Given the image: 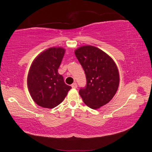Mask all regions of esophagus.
<instances>
[{
	"mask_svg": "<svg viewBox=\"0 0 152 152\" xmlns=\"http://www.w3.org/2000/svg\"><path fill=\"white\" fill-rule=\"evenodd\" d=\"M71 86L73 88H77V86H77V84L76 83V82H74V83H73L72 84V86Z\"/></svg>",
	"mask_w": 152,
	"mask_h": 152,
	"instance_id": "34e87169",
	"label": "esophagus"
}]
</instances>
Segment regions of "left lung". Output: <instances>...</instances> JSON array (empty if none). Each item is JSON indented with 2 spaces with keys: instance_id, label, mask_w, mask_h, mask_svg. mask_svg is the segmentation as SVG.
<instances>
[{
  "instance_id": "left-lung-1",
  "label": "left lung",
  "mask_w": 152,
  "mask_h": 152,
  "mask_svg": "<svg viewBox=\"0 0 152 152\" xmlns=\"http://www.w3.org/2000/svg\"><path fill=\"white\" fill-rule=\"evenodd\" d=\"M74 53L86 78V86L80 89L79 94L88 107L99 109L113 99L119 88L116 64L107 53L94 46H82Z\"/></svg>"
}]
</instances>
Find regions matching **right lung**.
<instances>
[{
    "instance_id": "obj_1",
    "label": "right lung",
    "mask_w": 152,
    "mask_h": 152,
    "mask_svg": "<svg viewBox=\"0 0 152 152\" xmlns=\"http://www.w3.org/2000/svg\"><path fill=\"white\" fill-rule=\"evenodd\" d=\"M60 47L48 48L39 53L31 64L27 76L31 96L39 106L53 109L62 102L72 88L58 73L65 53Z\"/></svg>"
}]
</instances>
